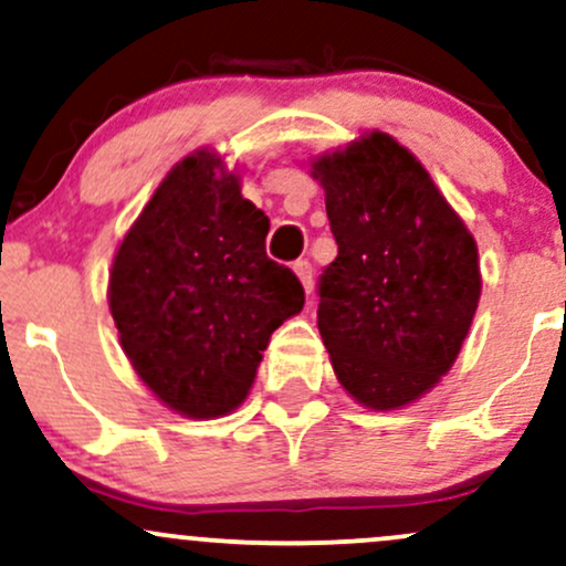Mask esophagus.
Segmentation results:
<instances>
[{
  "label": "esophagus",
  "instance_id": "1",
  "mask_svg": "<svg viewBox=\"0 0 566 566\" xmlns=\"http://www.w3.org/2000/svg\"><path fill=\"white\" fill-rule=\"evenodd\" d=\"M292 271H295L297 279H301L303 290L311 292V287H314V269H311L308 261H295L292 263Z\"/></svg>",
  "mask_w": 566,
  "mask_h": 566
}]
</instances>
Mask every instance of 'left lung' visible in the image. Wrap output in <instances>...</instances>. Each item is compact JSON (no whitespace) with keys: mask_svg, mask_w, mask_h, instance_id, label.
Wrapping results in <instances>:
<instances>
[{"mask_svg":"<svg viewBox=\"0 0 566 566\" xmlns=\"http://www.w3.org/2000/svg\"><path fill=\"white\" fill-rule=\"evenodd\" d=\"M337 258L319 279V333L340 386L399 409L450 373L479 295V250L431 175L373 129L311 161Z\"/></svg>","mask_w":566,"mask_h":566,"instance_id":"obj_1","label":"left lung"}]
</instances>
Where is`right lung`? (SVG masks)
<instances>
[{
  "label": "right lung",
  "mask_w": 566,
  "mask_h": 566,
  "mask_svg": "<svg viewBox=\"0 0 566 566\" xmlns=\"http://www.w3.org/2000/svg\"><path fill=\"white\" fill-rule=\"evenodd\" d=\"M269 218L210 148L167 172L108 276L122 350L161 405L220 418L250 394L271 333L301 314L303 284L265 255Z\"/></svg>",
  "instance_id": "obj_1"
}]
</instances>
